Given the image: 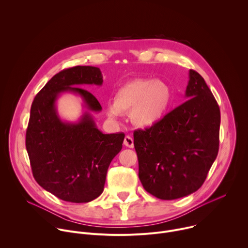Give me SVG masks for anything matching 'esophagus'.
Here are the masks:
<instances>
[{
  "label": "esophagus",
  "instance_id": "esophagus-1",
  "mask_svg": "<svg viewBox=\"0 0 248 248\" xmlns=\"http://www.w3.org/2000/svg\"><path fill=\"white\" fill-rule=\"evenodd\" d=\"M124 144L128 147V148H133L134 144H133V139L129 136V135H126L124 137Z\"/></svg>",
  "mask_w": 248,
  "mask_h": 248
}]
</instances>
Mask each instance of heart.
<instances>
[{"mask_svg": "<svg viewBox=\"0 0 248 248\" xmlns=\"http://www.w3.org/2000/svg\"><path fill=\"white\" fill-rule=\"evenodd\" d=\"M172 99L170 87L154 79H134L124 84L114 101L107 104L111 118L129 113L132 123L140 127H149L160 122L167 113Z\"/></svg>", "mask_w": 248, "mask_h": 248, "instance_id": "1", "label": "heart"}]
</instances>
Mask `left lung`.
I'll list each match as a JSON object with an SVG mask.
<instances>
[{
	"label": "left lung",
	"mask_w": 248,
	"mask_h": 248,
	"mask_svg": "<svg viewBox=\"0 0 248 248\" xmlns=\"http://www.w3.org/2000/svg\"><path fill=\"white\" fill-rule=\"evenodd\" d=\"M186 101L149 128L133 133L138 176L144 189L163 200L201 187L217 158L221 115L204 78L193 69Z\"/></svg>",
	"instance_id": "8db88e82"
}]
</instances>
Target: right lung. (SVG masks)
I'll return each mask as SVG.
<instances>
[{"label": "right lung", "instance_id": "add662e5", "mask_svg": "<svg viewBox=\"0 0 248 248\" xmlns=\"http://www.w3.org/2000/svg\"><path fill=\"white\" fill-rule=\"evenodd\" d=\"M99 67L78 65L54 76L31 105L25 145L35 181L58 198L74 203L94 200L104 190L108 168L122 150L124 133L100 131L90 112L102 107L89 91L78 87L99 85ZM64 92L79 94L88 109L77 123L63 122L55 101Z\"/></svg>", "mask_w": 248, "mask_h": 248}]
</instances>
